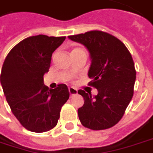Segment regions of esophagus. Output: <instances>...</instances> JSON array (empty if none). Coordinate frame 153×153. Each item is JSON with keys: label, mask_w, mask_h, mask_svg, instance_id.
Here are the masks:
<instances>
[{"label": "esophagus", "mask_w": 153, "mask_h": 153, "mask_svg": "<svg viewBox=\"0 0 153 153\" xmlns=\"http://www.w3.org/2000/svg\"><path fill=\"white\" fill-rule=\"evenodd\" d=\"M69 92L70 95H74V94H76L77 93H78V90H77L76 88H74L73 87H69Z\"/></svg>", "instance_id": "34e87169"}]
</instances>
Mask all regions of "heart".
Instances as JSON below:
<instances>
[{
    "instance_id": "obj_1",
    "label": "heart",
    "mask_w": 153,
    "mask_h": 153,
    "mask_svg": "<svg viewBox=\"0 0 153 153\" xmlns=\"http://www.w3.org/2000/svg\"><path fill=\"white\" fill-rule=\"evenodd\" d=\"M75 50H77V49H75Z\"/></svg>"
}]
</instances>
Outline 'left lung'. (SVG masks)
<instances>
[{
	"instance_id": "left-lung-1",
	"label": "left lung",
	"mask_w": 153,
	"mask_h": 153,
	"mask_svg": "<svg viewBox=\"0 0 153 153\" xmlns=\"http://www.w3.org/2000/svg\"><path fill=\"white\" fill-rule=\"evenodd\" d=\"M84 45L91 58L88 84L98 94L79 89L84 99L78 109L83 126L92 130L109 128L120 121L133 95L136 70L132 55L121 40L107 32L91 30L68 36Z\"/></svg>"
}]
</instances>
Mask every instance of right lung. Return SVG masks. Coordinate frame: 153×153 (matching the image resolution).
Returning <instances> with one entry per match:
<instances>
[{"instance_id":"1","label":"right lung","mask_w":153,"mask_h":153,"mask_svg":"<svg viewBox=\"0 0 153 153\" xmlns=\"http://www.w3.org/2000/svg\"><path fill=\"white\" fill-rule=\"evenodd\" d=\"M65 36H30L12 48L2 65L1 84L15 117L29 131L45 132L57 125L69 98L66 84L50 89L44 84L52 54Z\"/></svg>"}]
</instances>
